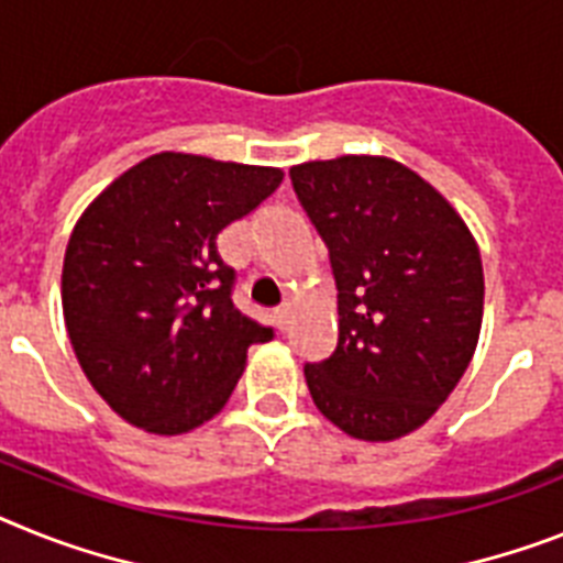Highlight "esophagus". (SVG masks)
Listing matches in <instances>:
<instances>
[{"label": "esophagus", "mask_w": 563, "mask_h": 563, "mask_svg": "<svg viewBox=\"0 0 563 563\" xmlns=\"http://www.w3.org/2000/svg\"><path fill=\"white\" fill-rule=\"evenodd\" d=\"M274 323H277V329H280V332H286V325H289V309H286V306L274 311Z\"/></svg>", "instance_id": "1"}]
</instances>
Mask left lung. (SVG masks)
Instances as JSON below:
<instances>
[{
  "label": "left lung",
  "instance_id": "obj_1",
  "mask_svg": "<svg viewBox=\"0 0 563 563\" xmlns=\"http://www.w3.org/2000/svg\"><path fill=\"white\" fill-rule=\"evenodd\" d=\"M289 174L338 283V349L306 363L311 400L357 441H398L441 409L478 346V243L398 159L343 154Z\"/></svg>",
  "mask_w": 563,
  "mask_h": 563
}]
</instances>
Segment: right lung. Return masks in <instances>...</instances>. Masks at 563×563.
Here are the masks:
<instances>
[{
    "mask_svg": "<svg viewBox=\"0 0 563 563\" xmlns=\"http://www.w3.org/2000/svg\"><path fill=\"white\" fill-rule=\"evenodd\" d=\"M283 183L272 165L163 151L82 211L63 263L70 346L125 423L183 434L231 398L252 343L272 338L231 303L217 234Z\"/></svg>",
    "mask_w": 563,
    "mask_h": 563,
    "instance_id": "obj_1",
    "label": "right lung"
}]
</instances>
